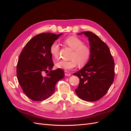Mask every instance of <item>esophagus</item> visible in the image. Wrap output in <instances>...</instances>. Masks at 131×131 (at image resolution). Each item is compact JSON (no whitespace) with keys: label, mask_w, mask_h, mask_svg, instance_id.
<instances>
[{"label":"esophagus","mask_w":131,"mask_h":131,"mask_svg":"<svg viewBox=\"0 0 131 131\" xmlns=\"http://www.w3.org/2000/svg\"><path fill=\"white\" fill-rule=\"evenodd\" d=\"M64 74H65V75H66V76L70 77V75H71V74H70L69 72H68V71H66V70H65V71H64Z\"/></svg>","instance_id":"obj_1"}]
</instances>
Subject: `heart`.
I'll return each instance as SVG.
<instances>
[{"instance_id":"obj_1","label":"heart","mask_w":131,"mask_h":131,"mask_svg":"<svg viewBox=\"0 0 131 131\" xmlns=\"http://www.w3.org/2000/svg\"><path fill=\"white\" fill-rule=\"evenodd\" d=\"M64 44L73 49L70 61L60 60L56 63L58 68L64 70H70L76 67L79 64L80 66H84L88 63L91 56L90 47L84 44V41L81 39L75 36L67 38L63 41ZM60 47L57 42L54 41L50 46V52L54 58L59 56Z\"/></svg>"}]
</instances>
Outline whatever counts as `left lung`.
Here are the masks:
<instances>
[{"label": "left lung", "mask_w": 131, "mask_h": 131, "mask_svg": "<svg viewBox=\"0 0 131 131\" xmlns=\"http://www.w3.org/2000/svg\"><path fill=\"white\" fill-rule=\"evenodd\" d=\"M81 34L89 38L91 56L84 68L73 74L80 79L75 91L81 100L94 102L103 97L113 84L114 61L108 46L97 35L89 31L78 35Z\"/></svg>", "instance_id": "1"}]
</instances>
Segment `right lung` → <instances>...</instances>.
Wrapping results in <instances>:
<instances>
[{
	"instance_id": "add662e5",
	"label": "right lung",
	"mask_w": 131,
	"mask_h": 131,
	"mask_svg": "<svg viewBox=\"0 0 131 131\" xmlns=\"http://www.w3.org/2000/svg\"><path fill=\"white\" fill-rule=\"evenodd\" d=\"M62 33H43L37 35L28 42L19 54L17 66V78L26 96L34 101L46 100L55 90L57 81L64 77L61 68L54 70L51 43ZM43 72L47 73L43 75Z\"/></svg>"
}]
</instances>
